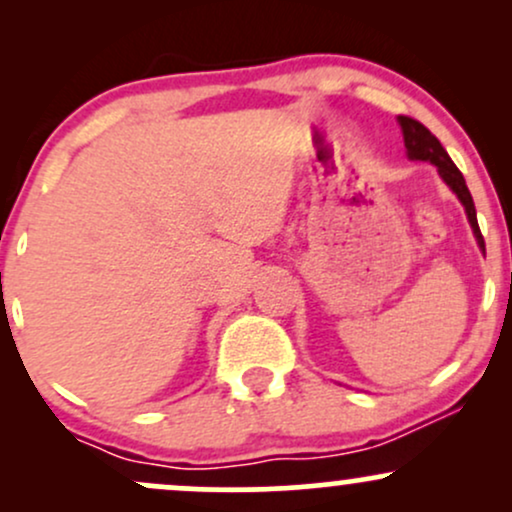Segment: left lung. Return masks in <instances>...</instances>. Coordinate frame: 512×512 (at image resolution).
<instances>
[{
    "label": "left lung",
    "instance_id": "obj_1",
    "mask_svg": "<svg viewBox=\"0 0 512 512\" xmlns=\"http://www.w3.org/2000/svg\"><path fill=\"white\" fill-rule=\"evenodd\" d=\"M397 120H399V127H402L404 146H407V154H409L411 161H428V163H433V166L438 168L440 178L448 182V187L452 192H455L457 199L462 202L464 211H467V219H469V223H472V231H474V236H477L479 248L486 252L484 236H481L479 223H477V209H474V199H472V195H469L467 182H464L462 173L457 170L455 163H452L448 151L443 149V144H440L438 139L433 137V134L428 132V129L421 125L419 120H414V117H407V115H399Z\"/></svg>",
    "mask_w": 512,
    "mask_h": 512
}]
</instances>
